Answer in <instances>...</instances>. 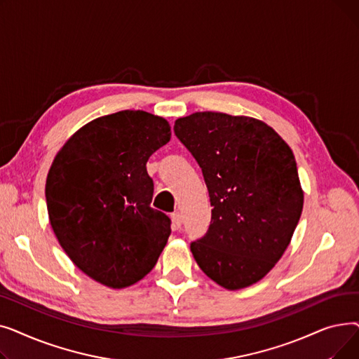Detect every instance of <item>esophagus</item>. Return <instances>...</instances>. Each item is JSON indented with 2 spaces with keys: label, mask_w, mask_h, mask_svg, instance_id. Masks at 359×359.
I'll return each instance as SVG.
<instances>
[{
  "label": "esophagus",
  "mask_w": 359,
  "mask_h": 359,
  "mask_svg": "<svg viewBox=\"0 0 359 359\" xmlns=\"http://www.w3.org/2000/svg\"><path fill=\"white\" fill-rule=\"evenodd\" d=\"M172 224H173V229L175 230L182 227V215L179 212H173L172 214Z\"/></svg>",
  "instance_id": "34e87169"
}]
</instances>
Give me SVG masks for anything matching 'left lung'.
Returning a JSON list of instances; mask_svg holds the SVG:
<instances>
[{
    "mask_svg": "<svg viewBox=\"0 0 359 359\" xmlns=\"http://www.w3.org/2000/svg\"><path fill=\"white\" fill-rule=\"evenodd\" d=\"M175 132L202 168L214 206L191 252L219 287L248 288L285 253L303 212L292 149L263 121L219 111L179 118Z\"/></svg>",
    "mask_w": 359,
    "mask_h": 359,
    "instance_id": "8db88e82",
    "label": "left lung"
}]
</instances>
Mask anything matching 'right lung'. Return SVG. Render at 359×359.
Wrapping results in <instances>:
<instances>
[{
    "label": "right lung",
    "mask_w": 359,
    "mask_h": 359,
    "mask_svg": "<svg viewBox=\"0 0 359 359\" xmlns=\"http://www.w3.org/2000/svg\"><path fill=\"white\" fill-rule=\"evenodd\" d=\"M170 138L164 118L122 110L74 132L50 164V227L74 265L104 287L137 284L165 248L170 218L151 208L147 161Z\"/></svg>",
    "instance_id": "obj_1"
}]
</instances>
